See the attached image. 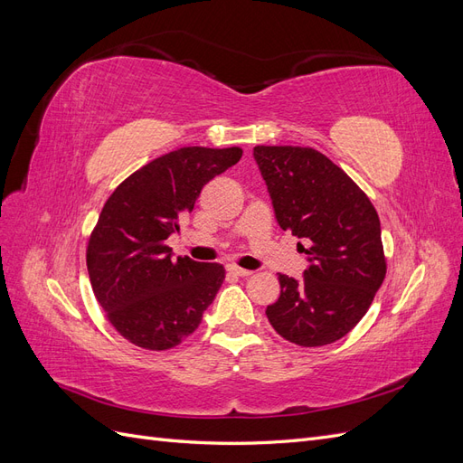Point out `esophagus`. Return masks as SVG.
<instances>
[{
  "label": "esophagus",
  "mask_w": 463,
  "mask_h": 463,
  "mask_svg": "<svg viewBox=\"0 0 463 463\" xmlns=\"http://www.w3.org/2000/svg\"><path fill=\"white\" fill-rule=\"evenodd\" d=\"M228 272H230V274H233V276H240V278H245V276H250V274H253L250 270L240 269V266H235V264H230V266H228Z\"/></svg>",
  "instance_id": "1"
}]
</instances>
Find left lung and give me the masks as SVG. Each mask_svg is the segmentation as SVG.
<instances>
[{
    "label": "left lung",
    "mask_w": 463,
    "mask_h": 463,
    "mask_svg": "<svg viewBox=\"0 0 463 463\" xmlns=\"http://www.w3.org/2000/svg\"><path fill=\"white\" fill-rule=\"evenodd\" d=\"M253 156L282 230L309 243L301 279L279 274V298L266 307L291 344L326 345L365 317L386 276L381 220L342 167L309 146H255Z\"/></svg>",
    "instance_id": "8db88e82"
}]
</instances>
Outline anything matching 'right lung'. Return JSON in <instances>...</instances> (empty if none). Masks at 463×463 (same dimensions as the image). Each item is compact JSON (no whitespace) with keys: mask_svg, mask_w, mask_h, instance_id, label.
Instances as JSON below:
<instances>
[{"mask_svg":"<svg viewBox=\"0 0 463 463\" xmlns=\"http://www.w3.org/2000/svg\"><path fill=\"white\" fill-rule=\"evenodd\" d=\"M243 150L185 146L148 162L109 194L87 247L92 291L108 320L131 344L164 352L199 328L226 278L218 262L172 259L179 232L210 179Z\"/></svg>","mask_w":463,"mask_h":463,"instance_id":"add662e5","label":"right lung"}]
</instances>
